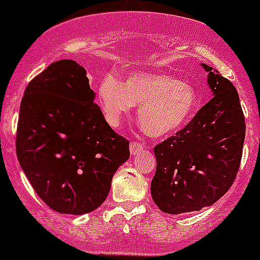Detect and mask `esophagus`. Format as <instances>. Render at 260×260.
I'll list each match as a JSON object with an SVG mask.
<instances>
[{
	"instance_id": "1",
	"label": "esophagus",
	"mask_w": 260,
	"mask_h": 260,
	"mask_svg": "<svg viewBox=\"0 0 260 260\" xmlns=\"http://www.w3.org/2000/svg\"><path fill=\"white\" fill-rule=\"evenodd\" d=\"M143 148L144 146L142 143H139V142H132V144H130V152H132V155L141 153L143 151Z\"/></svg>"
}]
</instances>
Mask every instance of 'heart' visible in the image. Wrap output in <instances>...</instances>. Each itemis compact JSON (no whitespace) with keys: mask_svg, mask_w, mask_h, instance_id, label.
<instances>
[{"mask_svg":"<svg viewBox=\"0 0 260 260\" xmlns=\"http://www.w3.org/2000/svg\"><path fill=\"white\" fill-rule=\"evenodd\" d=\"M99 99L105 119L112 126H118L134 104H141L139 123L153 137L180 130L198 105V95L191 84L153 73H134L125 84L114 75H107L99 86Z\"/></svg>","mask_w":260,"mask_h":260,"instance_id":"obj_1","label":"heart"}]
</instances>
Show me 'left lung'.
<instances>
[{"instance_id":"left-lung-1","label":"left lung","mask_w":260,"mask_h":260,"mask_svg":"<svg viewBox=\"0 0 260 260\" xmlns=\"http://www.w3.org/2000/svg\"><path fill=\"white\" fill-rule=\"evenodd\" d=\"M212 99L176 135L156 144V172L151 195L162 212L199 211L212 206L231 189L240 169L245 116L231 80L211 66Z\"/></svg>"}]
</instances>
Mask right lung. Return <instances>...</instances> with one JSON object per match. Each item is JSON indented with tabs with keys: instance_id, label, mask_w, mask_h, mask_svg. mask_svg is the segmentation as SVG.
I'll use <instances>...</instances> for the list:
<instances>
[{
	"instance_id": "1",
	"label": "right lung",
	"mask_w": 260,
	"mask_h": 260,
	"mask_svg": "<svg viewBox=\"0 0 260 260\" xmlns=\"http://www.w3.org/2000/svg\"><path fill=\"white\" fill-rule=\"evenodd\" d=\"M93 99L86 69L61 59L29 82L20 103L18 161L56 212L83 215L102 206L130 157L128 141L108 125Z\"/></svg>"
}]
</instances>
